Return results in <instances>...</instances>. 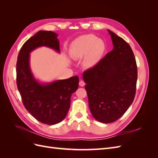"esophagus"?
<instances>
[{"label": "esophagus", "mask_w": 158, "mask_h": 158, "mask_svg": "<svg viewBox=\"0 0 158 158\" xmlns=\"http://www.w3.org/2000/svg\"><path fill=\"white\" fill-rule=\"evenodd\" d=\"M79 85H80V86H81V87H83V86H84L85 82H84L83 80H80V82H79Z\"/></svg>", "instance_id": "obj_1"}]
</instances>
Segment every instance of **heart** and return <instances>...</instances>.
I'll use <instances>...</instances> for the list:
<instances>
[{
  "label": "heart",
  "instance_id": "b5f03b06",
  "mask_svg": "<svg viewBox=\"0 0 158 158\" xmlns=\"http://www.w3.org/2000/svg\"><path fill=\"white\" fill-rule=\"evenodd\" d=\"M106 51V44L103 40L93 34L84 35L77 38L72 44L71 53L75 59H82L87 68L96 65Z\"/></svg>",
  "mask_w": 158,
  "mask_h": 158
}]
</instances>
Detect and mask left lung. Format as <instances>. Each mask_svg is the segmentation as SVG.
<instances>
[{
	"label": "left lung",
	"mask_w": 158,
	"mask_h": 158,
	"mask_svg": "<svg viewBox=\"0 0 158 158\" xmlns=\"http://www.w3.org/2000/svg\"><path fill=\"white\" fill-rule=\"evenodd\" d=\"M113 49L83 73L90 111L103 123L116 121L134 101L138 77L136 59L131 46L108 30Z\"/></svg>",
	"instance_id": "left-lung-1"
}]
</instances>
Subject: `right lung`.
Returning <instances> with one entry per match:
<instances>
[{"instance_id": "obj_1", "label": "right lung", "mask_w": 158, "mask_h": 158, "mask_svg": "<svg viewBox=\"0 0 158 158\" xmlns=\"http://www.w3.org/2000/svg\"><path fill=\"white\" fill-rule=\"evenodd\" d=\"M58 35L51 31H39L23 45L18 56L16 83L25 108L40 122L55 125L67 114L72 94L78 88V76L69 79L41 84L33 77L30 66V52L45 46L60 52Z\"/></svg>"}]
</instances>
